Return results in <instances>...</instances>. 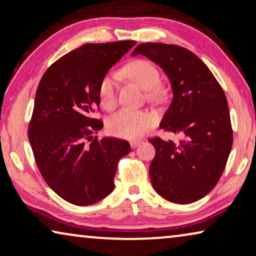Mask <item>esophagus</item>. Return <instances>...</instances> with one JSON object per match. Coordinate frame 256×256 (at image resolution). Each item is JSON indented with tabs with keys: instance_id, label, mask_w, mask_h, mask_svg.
<instances>
[{
	"instance_id": "esophagus-1",
	"label": "esophagus",
	"mask_w": 256,
	"mask_h": 256,
	"mask_svg": "<svg viewBox=\"0 0 256 256\" xmlns=\"http://www.w3.org/2000/svg\"><path fill=\"white\" fill-rule=\"evenodd\" d=\"M141 142H142V141H140V140H133V141L130 142V144H131L132 148H136L138 146L141 144Z\"/></svg>"
}]
</instances>
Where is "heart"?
Listing matches in <instances>:
<instances>
[{
	"label": "heart",
	"mask_w": 256,
	"mask_h": 256,
	"mask_svg": "<svg viewBox=\"0 0 256 256\" xmlns=\"http://www.w3.org/2000/svg\"><path fill=\"white\" fill-rule=\"evenodd\" d=\"M124 74L136 81L148 92V98L159 102L164 97V90L160 84V73L154 63L146 60H136L124 68ZM99 100L106 110L116 105V84L112 74L105 76L99 84ZM154 124V116L146 110L123 108L112 114L107 120V130L112 136L124 138H136L149 131Z\"/></svg>",
	"instance_id": "1"
}]
</instances>
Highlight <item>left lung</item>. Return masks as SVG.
<instances>
[{"label": "left lung", "instance_id": "obj_1", "mask_svg": "<svg viewBox=\"0 0 256 256\" xmlns=\"http://www.w3.org/2000/svg\"><path fill=\"white\" fill-rule=\"evenodd\" d=\"M142 54L164 68L174 98L159 128L180 134L178 142L151 138L156 156L149 174L154 188L166 200L188 204L214 190L232 146L228 102L210 68L192 52L172 44L144 42Z\"/></svg>", "mask_w": 256, "mask_h": 256}]
</instances>
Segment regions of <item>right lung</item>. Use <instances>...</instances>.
I'll return each instance as SVG.
<instances>
[{
  "instance_id": "1",
  "label": "right lung",
  "mask_w": 256,
  "mask_h": 256,
  "mask_svg": "<svg viewBox=\"0 0 256 256\" xmlns=\"http://www.w3.org/2000/svg\"><path fill=\"white\" fill-rule=\"evenodd\" d=\"M134 40L84 44L52 64L38 84L28 138L47 185L76 206L100 201L114 190L128 141L97 133L102 120L99 84L108 70L136 45Z\"/></svg>"
}]
</instances>
